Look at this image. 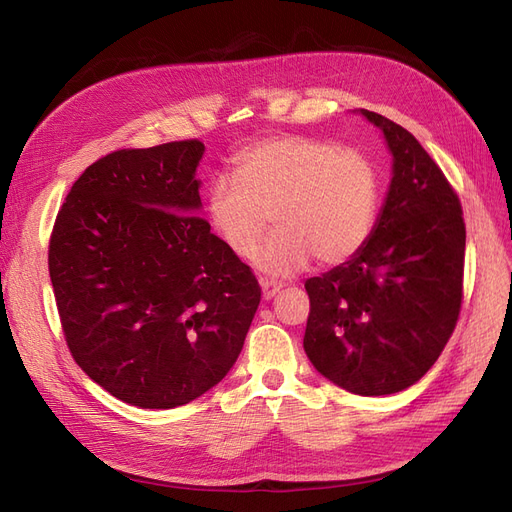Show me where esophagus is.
Segmentation results:
<instances>
[{
  "label": "esophagus",
  "instance_id": "obj_1",
  "mask_svg": "<svg viewBox=\"0 0 512 512\" xmlns=\"http://www.w3.org/2000/svg\"><path fill=\"white\" fill-rule=\"evenodd\" d=\"M260 288H262V299L271 301L277 292L282 290V284H277L273 280H260Z\"/></svg>",
  "mask_w": 512,
  "mask_h": 512
}]
</instances>
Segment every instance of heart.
<instances>
[{"label":"heart","instance_id":"heart-1","mask_svg":"<svg viewBox=\"0 0 512 512\" xmlns=\"http://www.w3.org/2000/svg\"><path fill=\"white\" fill-rule=\"evenodd\" d=\"M230 177L211 185L205 218L226 250L252 258L271 224L273 237L256 256L269 277L299 273L316 258L335 267L359 254L376 228L378 170L363 151L312 136H269L241 149Z\"/></svg>","mask_w":512,"mask_h":512}]
</instances>
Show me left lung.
<instances>
[{
  "label": "left lung",
  "mask_w": 512,
  "mask_h": 512,
  "mask_svg": "<svg viewBox=\"0 0 512 512\" xmlns=\"http://www.w3.org/2000/svg\"><path fill=\"white\" fill-rule=\"evenodd\" d=\"M354 113L382 132L391 183L363 250L305 282L303 348L333 384L378 397L421 380L455 331L466 224L451 183L406 128Z\"/></svg>",
  "instance_id": "1"
}]
</instances>
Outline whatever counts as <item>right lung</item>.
Segmentation results:
<instances>
[{"instance_id": "add662e5", "label": "right lung", "mask_w": 512, "mask_h": 512, "mask_svg": "<svg viewBox=\"0 0 512 512\" xmlns=\"http://www.w3.org/2000/svg\"><path fill=\"white\" fill-rule=\"evenodd\" d=\"M200 141L121 149L57 213L49 273L74 361L130 406L168 410L218 384L260 303L250 267L200 218Z\"/></svg>"}]
</instances>
